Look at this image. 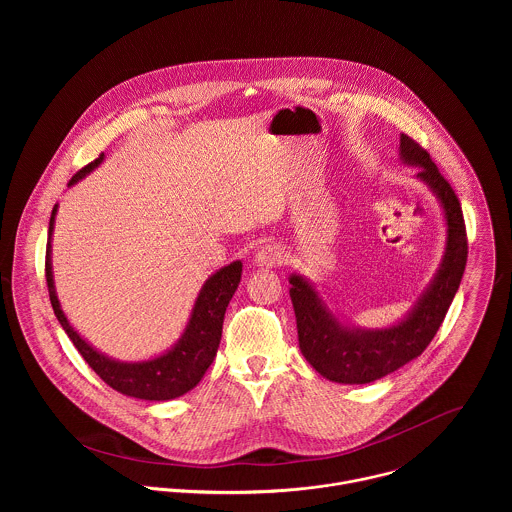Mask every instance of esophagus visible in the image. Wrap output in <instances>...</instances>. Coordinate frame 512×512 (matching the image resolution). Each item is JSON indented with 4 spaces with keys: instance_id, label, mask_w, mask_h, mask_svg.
<instances>
[{
    "instance_id": "esophagus-1",
    "label": "esophagus",
    "mask_w": 512,
    "mask_h": 512,
    "mask_svg": "<svg viewBox=\"0 0 512 512\" xmlns=\"http://www.w3.org/2000/svg\"><path fill=\"white\" fill-rule=\"evenodd\" d=\"M282 260H284V252H282V248L276 246V244H266V246H262V248L256 252V256H254V264H256L258 268H276L278 264H282Z\"/></svg>"
}]
</instances>
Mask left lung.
<instances>
[{"label": "left lung", "mask_w": 512, "mask_h": 512, "mask_svg": "<svg viewBox=\"0 0 512 512\" xmlns=\"http://www.w3.org/2000/svg\"><path fill=\"white\" fill-rule=\"evenodd\" d=\"M400 159L404 165L418 167L416 179L434 193L445 219V250L439 268L412 309L390 327L363 329L339 319L305 276H290L301 355L321 376L339 384H368L418 359L438 333L465 272L467 234L457 195L430 153L404 134Z\"/></svg>", "instance_id": "1"}]
</instances>
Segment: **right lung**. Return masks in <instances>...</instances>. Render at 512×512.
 I'll return each instance as SVG.
<instances>
[{
  "mask_svg": "<svg viewBox=\"0 0 512 512\" xmlns=\"http://www.w3.org/2000/svg\"><path fill=\"white\" fill-rule=\"evenodd\" d=\"M104 161V153H100L98 159L82 167L73 179L69 181V187L84 179L90 171H94ZM59 205L53 207L51 220H49V242H47V260H45V276L49 286V297L53 311L73 341L74 347L82 355V359L88 366L114 390L140 398L149 402H165L183 396L185 392L193 390L201 378L205 376L207 368L215 361L217 349H219L220 337H222V321L226 307L236 292L242 276V262L236 260L224 268L217 270L201 288V292L195 299V305L191 309V317L187 321V327L183 329L177 343L167 349L165 353L136 363H124L118 359H112L98 349H94L86 339L78 335V331L67 319L59 295L55 290L53 280V262H51V240L55 230V217H57Z\"/></svg>",
  "mask_w": 512,
  "mask_h": 512,
  "instance_id": "1",
  "label": "right lung"
}]
</instances>
